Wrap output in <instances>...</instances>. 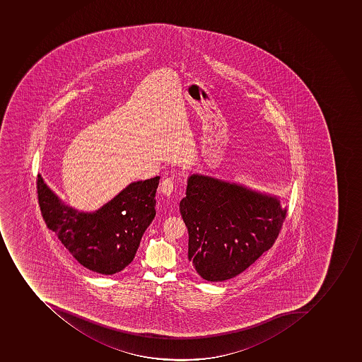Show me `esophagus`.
Returning a JSON list of instances; mask_svg holds the SVG:
<instances>
[{
	"instance_id": "obj_1",
	"label": "esophagus",
	"mask_w": 362,
	"mask_h": 362,
	"mask_svg": "<svg viewBox=\"0 0 362 362\" xmlns=\"http://www.w3.org/2000/svg\"><path fill=\"white\" fill-rule=\"evenodd\" d=\"M160 192L165 194L166 197H170L174 192V181L173 179H165L160 185Z\"/></svg>"
}]
</instances>
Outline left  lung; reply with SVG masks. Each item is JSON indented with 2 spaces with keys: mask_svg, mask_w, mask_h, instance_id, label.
I'll use <instances>...</instances> for the list:
<instances>
[{
  "mask_svg": "<svg viewBox=\"0 0 362 362\" xmlns=\"http://www.w3.org/2000/svg\"><path fill=\"white\" fill-rule=\"evenodd\" d=\"M187 183L180 213L189 262L202 279H233L271 249L286 216L280 196L201 173Z\"/></svg>",
  "mask_w": 362,
  "mask_h": 362,
  "instance_id": "obj_1",
  "label": "left lung"
}]
</instances>
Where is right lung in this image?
I'll return each mask as SVG.
<instances>
[{
    "label": "right lung",
    "mask_w": 362,
    "mask_h": 362,
    "mask_svg": "<svg viewBox=\"0 0 362 362\" xmlns=\"http://www.w3.org/2000/svg\"><path fill=\"white\" fill-rule=\"evenodd\" d=\"M160 177L129 183L94 212L69 206L37 175L43 219L74 258L90 271L112 275L133 262L141 238L156 216Z\"/></svg>",
    "instance_id": "right-lung-1"
}]
</instances>
